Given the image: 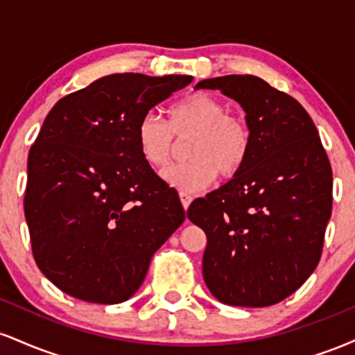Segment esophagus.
Listing matches in <instances>:
<instances>
[{"label": "esophagus", "instance_id": "1", "mask_svg": "<svg viewBox=\"0 0 355 355\" xmlns=\"http://www.w3.org/2000/svg\"><path fill=\"white\" fill-rule=\"evenodd\" d=\"M180 202H182L183 209L187 210L190 207V203H191V197H190V195H187V193H180Z\"/></svg>", "mask_w": 355, "mask_h": 355}]
</instances>
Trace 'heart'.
<instances>
[{"instance_id": "b5f03b06", "label": "heart", "mask_w": 355, "mask_h": 355, "mask_svg": "<svg viewBox=\"0 0 355 355\" xmlns=\"http://www.w3.org/2000/svg\"><path fill=\"white\" fill-rule=\"evenodd\" d=\"M166 115L168 120L146 113L137 126L138 150L155 168L168 164L175 138L191 137L187 146L190 160L165 168V183L182 193H197L211 185L218 173L229 180L242 172L250 157L252 133L242 118L229 115L223 101L197 92L170 105Z\"/></svg>"}]
</instances>
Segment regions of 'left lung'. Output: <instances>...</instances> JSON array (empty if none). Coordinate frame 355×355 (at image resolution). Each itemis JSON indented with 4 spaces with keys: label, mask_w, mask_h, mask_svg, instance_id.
Wrapping results in <instances>:
<instances>
[{
    "label": "left lung",
    "mask_w": 355,
    "mask_h": 355,
    "mask_svg": "<svg viewBox=\"0 0 355 355\" xmlns=\"http://www.w3.org/2000/svg\"><path fill=\"white\" fill-rule=\"evenodd\" d=\"M195 88L240 103L252 133L242 172L187 210L207 235L203 280L222 304L268 307L319 263L332 214L331 162L302 105L259 76H218Z\"/></svg>",
    "instance_id": "8db88e82"
}]
</instances>
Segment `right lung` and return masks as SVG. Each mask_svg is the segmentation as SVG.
I'll list each match as a JSON object with an SVG mask.
<instances>
[{
  "label": "right lung",
  "instance_id": "1",
  "mask_svg": "<svg viewBox=\"0 0 355 355\" xmlns=\"http://www.w3.org/2000/svg\"><path fill=\"white\" fill-rule=\"evenodd\" d=\"M191 76L115 73L63 96L28 155L24 217L35 262L64 294L120 304L185 220L137 144L138 121Z\"/></svg>",
  "mask_w": 355,
  "mask_h": 355
}]
</instances>
